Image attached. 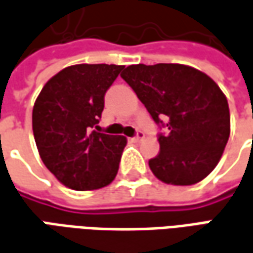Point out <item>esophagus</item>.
<instances>
[{"instance_id":"1","label":"esophagus","mask_w":253,"mask_h":253,"mask_svg":"<svg viewBox=\"0 0 253 253\" xmlns=\"http://www.w3.org/2000/svg\"><path fill=\"white\" fill-rule=\"evenodd\" d=\"M144 137H145V134L142 133V131H138V133H137V135L131 138V141H134V142H140L141 140H144Z\"/></svg>"}]
</instances>
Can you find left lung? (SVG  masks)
Wrapping results in <instances>:
<instances>
[{
  "label": "left lung",
  "instance_id": "obj_1",
  "mask_svg": "<svg viewBox=\"0 0 253 253\" xmlns=\"http://www.w3.org/2000/svg\"><path fill=\"white\" fill-rule=\"evenodd\" d=\"M156 123L168 119L159 135V155L149 169L166 184L192 185L217 166L230 137L226 95L213 79L181 63L130 65L120 75Z\"/></svg>",
  "mask_w": 253,
  "mask_h": 253
}]
</instances>
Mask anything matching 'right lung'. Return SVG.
Masks as SVG:
<instances>
[{
    "label": "right lung",
    "instance_id": "right-lung-1",
    "mask_svg": "<svg viewBox=\"0 0 253 253\" xmlns=\"http://www.w3.org/2000/svg\"><path fill=\"white\" fill-rule=\"evenodd\" d=\"M123 69L106 63L68 66L44 84L34 102L33 134L41 161L68 188H104L118 174L127 138L95 128L105 92Z\"/></svg>",
    "mask_w": 253,
    "mask_h": 253
}]
</instances>
